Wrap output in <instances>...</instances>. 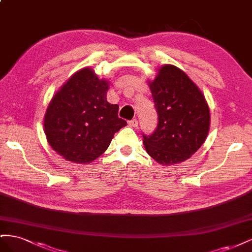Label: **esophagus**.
I'll list each match as a JSON object with an SVG mask.
<instances>
[{"mask_svg": "<svg viewBox=\"0 0 252 252\" xmlns=\"http://www.w3.org/2000/svg\"><path fill=\"white\" fill-rule=\"evenodd\" d=\"M129 125L132 126V127H138L139 125V122L136 119H132L131 121H129Z\"/></svg>", "mask_w": 252, "mask_h": 252, "instance_id": "esophagus-1", "label": "esophagus"}]
</instances>
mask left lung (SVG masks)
Returning a JSON list of instances; mask_svg holds the SVG:
<instances>
[{"label":"left lung","instance_id":"1","mask_svg":"<svg viewBox=\"0 0 252 252\" xmlns=\"http://www.w3.org/2000/svg\"><path fill=\"white\" fill-rule=\"evenodd\" d=\"M158 125L144 134L147 154L163 165H173L191 157L209 131L210 112L201 90L187 74L173 65L159 68L149 84Z\"/></svg>","mask_w":252,"mask_h":252}]
</instances>
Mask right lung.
<instances>
[{"label": "right lung", "mask_w": 252, "mask_h": 252, "mask_svg": "<svg viewBox=\"0 0 252 252\" xmlns=\"http://www.w3.org/2000/svg\"><path fill=\"white\" fill-rule=\"evenodd\" d=\"M108 86L90 68H84L52 97L44 119L45 134L52 149L67 161L93 162L127 125L118 116L119 105L106 100Z\"/></svg>", "instance_id": "add662e5"}]
</instances>
